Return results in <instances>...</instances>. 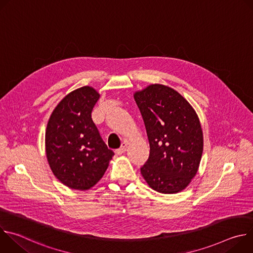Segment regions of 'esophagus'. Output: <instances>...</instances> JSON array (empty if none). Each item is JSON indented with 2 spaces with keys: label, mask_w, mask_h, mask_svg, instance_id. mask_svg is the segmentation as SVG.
<instances>
[{
  "label": "esophagus",
  "mask_w": 253,
  "mask_h": 253,
  "mask_svg": "<svg viewBox=\"0 0 253 253\" xmlns=\"http://www.w3.org/2000/svg\"><path fill=\"white\" fill-rule=\"evenodd\" d=\"M127 146H128V143H127V142H123V143H122V145H121V147L115 151V152H116V154H117V155H121V154H123V153L126 151Z\"/></svg>",
  "instance_id": "obj_1"
}]
</instances>
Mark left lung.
<instances>
[{
	"label": "left lung",
	"instance_id": "obj_1",
	"mask_svg": "<svg viewBox=\"0 0 253 253\" xmlns=\"http://www.w3.org/2000/svg\"><path fill=\"white\" fill-rule=\"evenodd\" d=\"M145 124L150 155L141 174L155 191L174 194L195 177L203 152V132L193 107L176 90L151 84L134 93Z\"/></svg>",
	"mask_w": 253,
	"mask_h": 253
}]
</instances>
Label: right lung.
<instances>
[{"mask_svg": "<svg viewBox=\"0 0 253 253\" xmlns=\"http://www.w3.org/2000/svg\"><path fill=\"white\" fill-rule=\"evenodd\" d=\"M100 94L84 86L66 95L46 128L49 166L61 183L75 190L92 188L106 172L114 152L108 149L92 120Z\"/></svg>", "mask_w": 253, "mask_h": 253, "instance_id": "obj_1", "label": "right lung"}]
</instances>
